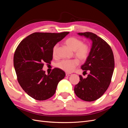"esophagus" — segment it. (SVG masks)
<instances>
[{
    "mask_svg": "<svg viewBox=\"0 0 128 128\" xmlns=\"http://www.w3.org/2000/svg\"><path fill=\"white\" fill-rule=\"evenodd\" d=\"M70 75H71L70 73H68V72L66 73V76H69Z\"/></svg>",
    "mask_w": 128,
    "mask_h": 128,
    "instance_id": "esophagus-1",
    "label": "esophagus"
}]
</instances>
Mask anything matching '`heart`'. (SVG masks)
<instances>
[{"label":"heart","mask_w":128,"mask_h":128,"mask_svg":"<svg viewBox=\"0 0 128 128\" xmlns=\"http://www.w3.org/2000/svg\"><path fill=\"white\" fill-rule=\"evenodd\" d=\"M64 44L74 51V56L80 61H84L87 59L90 52V48L88 44L83 43V42L79 38L74 37H69L64 40ZM57 48V45L54 46L52 51L53 56H55L56 54ZM78 64L79 62L76 59L62 60L56 64V67L65 72H70Z\"/></svg>","instance_id":"obj_1"}]
</instances>
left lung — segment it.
<instances>
[{"label":"left lung","mask_w":128,"mask_h":128,"mask_svg":"<svg viewBox=\"0 0 128 128\" xmlns=\"http://www.w3.org/2000/svg\"><path fill=\"white\" fill-rule=\"evenodd\" d=\"M78 34L90 39L92 44L86 62L81 66L90 74L86 78L80 75L74 91L82 100L93 102L101 97L110 86L115 66L114 55L110 46L96 34L90 32Z\"/></svg>","instance_id":"1"}]
</instances>
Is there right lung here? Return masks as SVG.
<instances>
[{"instance_id": "right-lung-1", "label": "right lung", "mask_w": 128, "mask_h": 128, "mask_svg": "<svg viewBox=\"0 0 128 128\" xmlns=\"http://www.w3.org/2000/svg\"><path fill=\"white\" fill-rule=\"evenodd\" d=\"M69 33L34 32L18 45L14 67L18 83L31 97L40 101L52 97L58 83L64 78L66 74L60 69H53L48 75L42 69L44 62L51 63L54 46Z\"/></svg>"}]
</instances>
